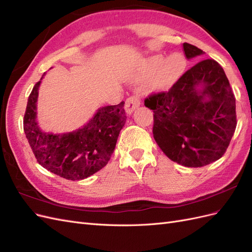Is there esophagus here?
Listing matches in <instances>:
<instances>
[{
	"instance_id": "34e87169",
	"label": "esophagus",
	"mask_w": 252,
	"mask_h": 252,
	"mask_svg": "<svg viewBox=\"0 0 252 252\" xmlns=\"http://www.w3.org/2000/svg\"><path fill=\"white\" fill-rule=\"evenodd\" d=\"M140 105H141L140 96L138 94L130 95L129 97H127V100L125 102V110L127 113L130 114L135 108H138Z\"/></svg>"
}]
</instances>
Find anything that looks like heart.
I'll return each mask as SVG.
<instances>
[{
	"label": "heart",
	"instance_id": "obj_1",
	"mask_svg": "<svg viewBox=\"0 0 252 252\" xmlns=\"http://www.w3.org/2000/svg\"><path fill=\"white\" fill-rule=\"evenodd\" d=\"M186 66L187 60L181 52H174L167 58L162 55L150 58L148 75H154L149 83L150 88L162 90L170 87L185 71Z\"/></svg>",
	"mask_w": 252,
	"mask_h": 252
}]
</instances>
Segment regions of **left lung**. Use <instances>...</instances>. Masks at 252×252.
Wrapping results in <instances>:
<instances>
[{
    "instance_id": "left-lung-1",
    "label": "left lung",
    "mask_w": 252,
    "mask_h": 252,
    "mask_svg": "<svg viewBox=\"0 0 252 252\" xmlns=\"http://www.w3.org/2000/svg\"><path fill=\"white\" fill-rule=\"evenodd\" d=\"M187 59L204 55L183 44ZM145 106L154 111V138L171 161L202 167L222 158L236 127L235 97L217 61L203 60L168 91L150 94Z\"/></svg>"
}]
</instances>
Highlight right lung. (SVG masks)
I'll use <instances>...</instances> for the list:
<instances>
[{
    "mask_svg": "<svg viewBox=\"0 0 252 252\" xmlns=\"http://www.w3.org/2000/svg\"><path fill=\"white\" fill-rule=\"evenodd\" d=\"M40 84L41 81L35 84L28 97L23 122L37 163L71 181L84 180L101 170L110 159L121 129L125 125V103L100 108L85 126L75 131L62 134L43 132L36 122Z\"/></svg>",
    "mask_w": 252,
    "mask_h": 252,
    "instance_id": "obj_1",
    "label": "right lung"
}]
</instances>
